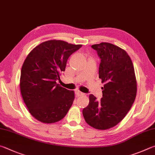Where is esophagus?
Returning <instances> with one entry per match:
<instances>
[{"label":"esophagus","mask_w":155,"mask_h":155,"mask_svg":"<svg viewBox=\"0 0 155 155\" xmlns=\"http://www.w3.org/2000/svg\"><path fill=\"white\" fill-rule=\"evenodd\" d=\"M75 94H76V95H78V96H81V95H84L83 93L81 92L80 91H78V90H77V91H75Z\"/></svg>","instance_id":"34e87169"}]
</instances>
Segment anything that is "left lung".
I'll use <instances>...</instances> for the list:
<instances>
[{"label": "left lung", "instance_id": "1", "mask_svg": "<svg viewBox=\"0 0 155 155\" xmlns=\"http://www.w3.org/2000/svg\"><path fill=\"white\" fill-rule=\"evenodd\" d=\"M91 47L101 59L99 78L104 85L100 101L89 95V103L83 114L89 125L106 130L121 121L131 108L136 97L137 81L133 63L124 49L109 43Z\"/></svg>", "mask_w": 155, "mask_h": 155}]
</instances>
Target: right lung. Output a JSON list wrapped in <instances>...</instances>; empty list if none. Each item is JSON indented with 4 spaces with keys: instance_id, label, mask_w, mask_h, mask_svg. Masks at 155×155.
Listing matches in <instances>:
<instances>
[{
    "instance_id": "obj_1",
    "label": "right lung",
    "mask_w": 155,
    "mask_h": 155,
    "mask_svg": "<svg viewBox=\"0 0 155 155\" xmlns=\"http://www.w3.org/2000/svg\"><path fill=\"white\" fill-rule=\"evenodd\" d=\"M82 45L50 40L35 47L21 67L20 91L28 110L44 123L60 121L66 116L74 100V91L57 84L65 70L70 55Z\"/></svg>"
}]
</instances>
